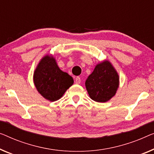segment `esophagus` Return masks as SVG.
Segmentation results:
<instances>
[{
	"label": "esophagus",
	"mask_w": 154,
	"mask_h": 154,
	"mask_svg": "<svg viewBox=\"0 0 154 154\" xmlns=\"http://www.w3.org/2000/svg\"><path fill=\"white\" fill-rule=\"evenodd\" d=\"M75 84H80V82H81V79H80V77H77L76 78H75Z\"/></svg>",
	"instance_id": "1"
}]
</instances>
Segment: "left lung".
Wrapping results in <instances>:
<instances>
[{"instance_id": "left-lung-1", "label": "left lung", "mask_w": 154, "mask_h": 154, "mask_svg": "<svg viewBox=\"0 0 154 154\" xmlns=\"http://www.w3.org/2000/svg\"><path fill=\"white\" fill-rule=\"evenodd\" d=\"M119 84L118 73L108 60L97 63L85 82L90 97L97 102H106L114 97Z\"/></svg>"}]
</instances>
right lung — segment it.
Here are the masks:
<instances>
[{"label": "right lung", "instance_id": "right-lung-1", "mask_svg": "<svg viewBox=\"0 0 154 154\" xmlns=\"http://www.w3.org/2000/svg\"><path fill=\"white\" fill-rule=\"evenodd\" d=\"M33 81L41 96L50 102L60 99L74 83L72 77L59 68L56 59L50 54L40 60L34 72Z\"/></svg>", "mask_w": 154, "mask_h": 154}]
</instances>
